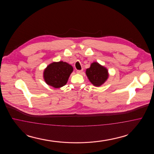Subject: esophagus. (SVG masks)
<instances>
[{
	"label": "esophagus",
	"instance_id": "esophagus-1",
	"mask_svg": "<svg viewBox=\"0 0 154 154\" xmlns=\"http://www.w3.org/2000/svg\"><path fill=\"white\" fill-rule=\"evenodd\" d=\"M83 72V70H77V73L79 74H81V73H82Z\"/></svg>",
	"mask_w": 154,
	"mask_h": 154
}]
</instances>
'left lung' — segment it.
I'll use <instances>...</instances> for the list:
<instances>
[{"instance_id": "left-lung-1", "label": "left lung", "mask_w": 154, "mask_h": 154, "mask_svg": "<svg viewBox=\"0 0 154 154\" xmlns=\"http://www.w3.org/2000/svg\"><path fill=\"white\" fill-rule=\"evenodd\" d=\"M88 79L95 86L99 87L103 84L108 78V71L98 63H92L86 70Z\"/></svg>"}]
</instances>
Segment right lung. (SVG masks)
<instances>
[{
	"label": "right lung",
	"instance_id": "right-lung-1",
	"mask_svg": "<svg viewBox=\"0 0 154 154\" xmlns=\"http://www.w3.org/2000/svg\"><path fill=\"white\" fill-rule=\"evenodd\" d=\"M73 70V67L66 62H54L45 69L44 80L48 85L54 88H60L66 85Z\"/></svg>",
	"mask_w": 154,
	"mask_h": 154
}]
</instances>
